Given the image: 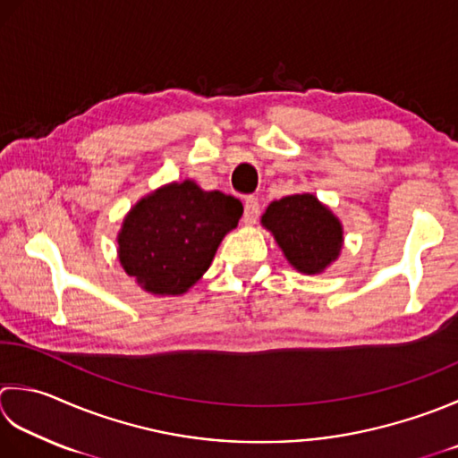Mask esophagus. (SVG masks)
I'll use <instances>...</instances> for the list:
<instances>
[{
	"label": "esophagus",
	"mask_w": 458,
	"mask_h": 458,
	"mask_svg": "<svg viewBox=\"0 0 458 458\" xmlns=\"http://www.w3.org/2000/svg\"><path fill=\"white\" fill-rule=\"evenodd\" d=\"M259 216V202L256 196H248L244 200V224L246 226H252Z\"/></svg>",
	"instance_id": "34e87169"
}]
</instances>
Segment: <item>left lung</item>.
Segmentation results:
<instances>
[{
  "label": "left lung",
  "instance_id": "1",
  "mask_svg": "<svg viewBox=\"0 0 458 458\" xmlns=\"http://www.w3.org/2000/svg\"><path fill=\"white\" fill-rule=\"evenodd\" d=\"M259 222L300 274L326 272L342 254L344 224L311 192L290 194L270 202Z\"/></svg>",
  "mask_w": 458,
  "mask_h": 458
}]
</instances>
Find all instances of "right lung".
Returning a JSON list of instances; mask_svg holds the SVG:
<instances>
[{
	"label": "right lung",
	"mask_w": 458,
	"mask_h": 458,
	"mask_svg": "<svg viewBox=\"0 0 458 458\" xmlns=\"http://www.w3.org/2000/svg\"><path fill=\"white\" fill-rule=\"evenodd\" d=\"M244 206L191 178L158 186L132 206L116 234L123 270L152 295H182L208 270Z\"/></svg>",
	"instance_id": "add662e5"
}]
</instances>
